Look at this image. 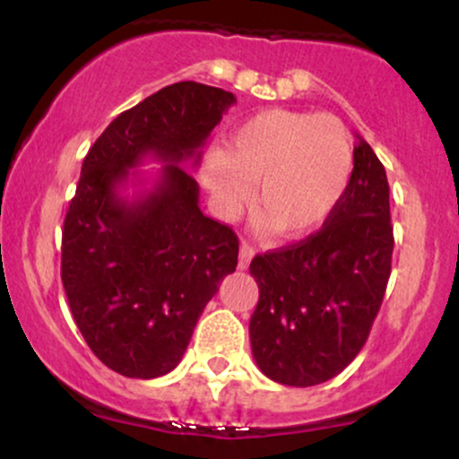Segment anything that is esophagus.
<instances>
[{"label":"esophagus","instance_id":"esophagus-1","mask_svg":"<svg viewBox=\"0 0 459 459\" xmlns=\"http://www.w3.org/2000/svg\"><path fill=\"white\" fill-rule=\"evenodd\" d=\"M255 252H256L255 246L247 244V241H241V246H239V270H247V265H250Z\"/></svg>","mask_w":459,"mask_h":459}]
</instances>
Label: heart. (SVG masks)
<instances>
[{
	"instance_id": "b5f03b06",
	"label": "heart",
	"mask_w": 459,
	"mask_h": 459,
	"mask_svg": "<svg viewBox=\"0 0 459 459\" xmlns=\"http://www.w3.org/2000/svg\"><path fill=\"white\" fill-rule=\"evenodd\" d=\"M351 140L330 114L273 108L239 123L203 161L204 187L222 213L255 189V207L281 237L313 233L334 212L351 172Z\"/></svg>"
}]
</instances>
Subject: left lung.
I'll return each mask as SVG.
<instances>
[{"label":"left lung","instance_id":"obj_1","mask_svg":"<svg viewBox=\"0 0 459 459\" xmlns=\"http://www.w3.org/2000/svg\"><path fill=\"white\" fill-rule=\"evenodd\" d=\"M393 246L386 170L358 135L350 183L324 226L250 263L252 356L270 380L315 386L354 360L382 307Z\"/></svg>","mask_w":459,"mask_h":459}]
</instances>
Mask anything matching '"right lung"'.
<instances>
[{
  "label": "right lung",
  "mask_w": 459,
  "mask_h": 459,
  "mask_svg": "<svg viewBox=\"0 0 459 459\" xmlns=\"http://www.w3.org/2000/svg\"><path fill=\"white\" fill-rule=\"evenodd\" d=\"M233 103L222 88L172 83L116 116L83 160L62 229V284L88 347L120 376L170 373L235 272L239 239L200 212L198 183L183 168ZM149 154L164 161L158 183L120 197Z\"/></svg>",
  "instance_id": "obj_1"
}]
</instances>
